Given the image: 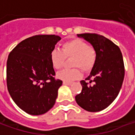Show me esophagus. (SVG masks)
I'll list each match as a JSON object with an SVG mask.
<instances>
[{
  "label": "esophagus",
  "instance_id": "obj_1",
  "mask_svg": "<svg viewBox=\"0 0 135 135\" xmlns=\"http://www.w3.org/2000/svg\"><path fill=\"white\" fill-rule=\"evenodd\" d=\"M63 84L65 85H71V82H66V81H64L63 82Z\"/></svg>",
  "mask_w": 135,
  "mask_h": 135
}]
</instances>
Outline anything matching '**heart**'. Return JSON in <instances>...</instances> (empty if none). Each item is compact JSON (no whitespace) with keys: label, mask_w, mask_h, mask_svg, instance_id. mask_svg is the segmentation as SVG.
Instances as JSON below:
<instances>
[{"label":"heart","mask_w":135,"mask_h":135,"mask_svg":"<svg viewBox=\"0 0 135 135\" xmlns=\"http://www.w3.org/2000/svg\"><path fill=\"white\" fill-rule=\"evenodd\" d=\"M72 58L71 69H64L58 74V77L66 82H71L81 76V71L88 72L92 70L96 63L97 51L93 46L82 39L74 38L65 42L61 45V51L53 50L50 52V59L52 66L56 70H60L64 64L65 59ZM78 68H76V67Z\"/></svg>","instance_id":"obj_1"}]
</instances>
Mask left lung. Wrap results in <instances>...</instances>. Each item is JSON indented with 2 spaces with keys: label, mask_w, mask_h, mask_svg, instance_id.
<instances>
[{
  "label": "left lung",
  "mask_w": 135,
  "mask_h": 135,
  "mask_svg": "<svg viewBox=\"0 0 135 135\" xmlns=\"http://www.w3.org/2000/svg\"><path fill=\"white\" fill-rule=\"evenodd\" d=\"M90 42L97 51L96 63L90 74L80 83L77 104L90 112L103 110L119 95L124 78V64L120 48L104 36L95 33L77 35ZM87 82H86V81Z\"/></svg>",
  "instance_id": "1"
}]
</instances>
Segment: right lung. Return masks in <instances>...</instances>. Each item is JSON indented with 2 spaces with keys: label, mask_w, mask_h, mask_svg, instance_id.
Masks as SVG:
<instances>
[{
  "label": "right lung",
  "mask_w": 135,
  "mask_h": 135,
  "mask_svg": "<svg viewBox=\"0 0 135 135\" xmlns=\"http://www.w3.org/2000/svg\"><path fill=\"white\" fill-rule=\"evenodd\" d=\"M60 40L55 35L32 36L19 42L8 55V90L14 103L29 114H43L56 103L62 81L54 77L50 54Z\"/></svg>",
  "instance_id": "1"
}]
</instances>
